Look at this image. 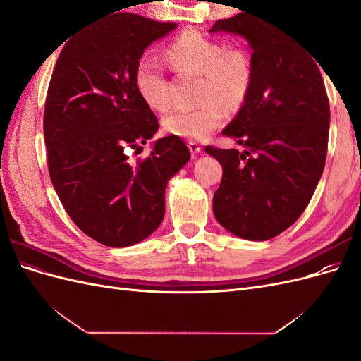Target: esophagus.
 Segmentation results:
<instances>
[{"label": "esophagus", "mask_w": 361, "mask_h": 361, "mask_svg": "<svg viewBox=\"0 0 361 361\" xmlns=\"http://www.w3.org/2000/svg\"><path fill=\"white\" fill-rule=\"evenodd\" d=\"M188 147L191 150V154H199V152L202 150V146L200 143H197V141H188Z\"/></svg>", "instance_id": "esophagus-1"}]
</instances>
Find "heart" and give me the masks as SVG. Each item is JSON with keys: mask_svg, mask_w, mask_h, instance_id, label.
<instances>
[{"mask_svg": "<svg viewBox=\"0 0 361 361\" xmlns=\"http://www.w3.org/2000/svg\"><path fill=\"white\" fill-rule=\"evenodd\" d=\"M173 71L197 75L192 108H176L162 118L169 134L185 140H203L221 125L224 111L236 113L244 106L255 80L253 60L243 49L226 45L195 30H187L164 51ZM135 87L152 110L164 111L170 105V89L161 64L141 59L135 66Z\"/></svg>", "mask_w": 361, "mask_h": 361, "instance_id": "b5f03b06", "label": "heart"}]
</instances>
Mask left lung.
I'll list each match as a JSON object with an SVG mask.
<instances>
[{
	"instance_id": "1",
	"label": "left lung",
	"mask_w": 361,
	"mask_h": 361,
	"mask_svg": "<svg viewBox=\"0 0 361 361\" xmlns=\"http://www.w3.org/2000/svg\"><path fill=\"white\" fill-rule=\"evenodd\" d=\"M209 31L245 37L255 68L244 106L223 129L244 152L204 147L223 167L214 214L231 233L267 241L298 220L322 176L329 97L316 60L268 20L243 12Z\"/></svg>"
}]
</instances>
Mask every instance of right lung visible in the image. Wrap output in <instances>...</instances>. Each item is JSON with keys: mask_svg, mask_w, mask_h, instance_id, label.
I'll list each match as a JSON object with an SVG mask.
<instances>
[{"mask_svg": "<svg viewBox=\"0 0 361 361\" xmlns=\"http://www.w3.org/2000/svg\"><path fill=\"white\" fill-rule=\"evenodd\" d=\"M178 27L135 13H110L63 47L43 114L54 188L72 221L106 247L143 241L159 227L167 182L191 158L183 140L155 141L158 118L135 87L145 49Z\"/></svg>", "mask_w": 361, "mask_h": 361, "instance_id": "add662e5", "label": "right lung"}]
</instances>
